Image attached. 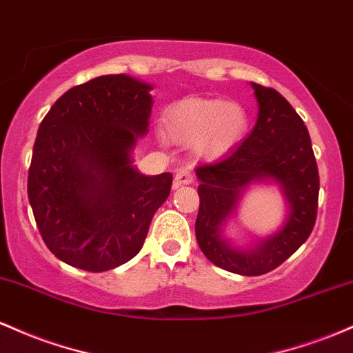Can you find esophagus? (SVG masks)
Masks as SVG:
<instances>
[{"instance_id":"esophagus-1","label":"esophagus","mask_w":353,"mask_h":353,"mask_svg":"<svg viewBox=\"0 0 353 353\" xmlns=\"http://www.w3.org/2000/svg\"><path fill=\"white\" fill-rule=\"evenodd\" d=\"M193 183V175L190 170H180L175 175V187H181V185Z\"/></svg>"}]
</instances>
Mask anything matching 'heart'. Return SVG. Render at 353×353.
<instances>
[{
  "label": "heart",
  "instance_id": "b5f03b06",
  "mask_svg": "<svg viewBox=\"0 0 353 353\" xmlns=\"http://www.w3.org/2000/svg\"><path fill=\"white\" fill-rule=\"evenodd\" d=\"M165 123L173 140L198 145L205 155H221L247 132L248 114L225 100H183L166 112Z\"/></svg>",
  "mask_w": 353,
  "mask_h": 353
}]
</instances>
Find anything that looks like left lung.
<instances>
[{
  "instance_id": "8db88e82",
  "label": "left lung",
  "mask_w": 353,
  "mask_h": 353,
  "mask_svg": "<svg viewBox=\"0 0 353 353\" xmlns=\"http://www.w3.org/2000/svg\"><path fill=\"white\" fill-rule=\"evenodd\" d=\"M259 101L255 128L227 157L196 168L200 208L196 241L216 267L256 276L275 270L310 236L319 207V168L310 134L299 113L276 90L252 83ZM275 179L284 188L291 213L285 227L256 251H233L221 240V223L252 181Z\"/></svg>"
}]
</instances>
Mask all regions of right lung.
Segmentation results:
<instances>
[{"instance_id":"add662e5","label":"right lung","mask_w":353,"mask_h":353,"mask_svg":"<svg viewBox=\"0 0 353 353\" xmlns=\"http://www.w3.org/2000/svg\"><path fill=\"white\" fill-rule=\"evenodd\" d=\"M152 86L106 74L66 91L43 118L33 146L28 198L57 259L106 272L143 247L172 173L140 175L130 150L148 132Z\"/></svg>"}]
</instances>
